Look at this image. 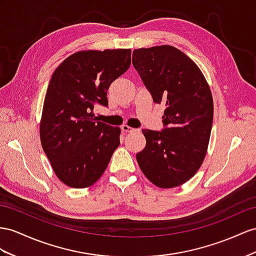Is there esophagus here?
I'll return each mask as SVG.
<instances>
[{"label": "esophagus", "mask_w": 256, "mask_h": 256, "mask_svg": "<svg viewBox=\"0 0 256 256\" xmlns=\"http://www.w3.org/2000/svg\"><path fill=\"white\" fill-rule=\"evenodd\" d=\"M121 130H123V132H126V133H132V132H135V130H137L136 128H133L128 126H122Z\"/></svg>", "instance_id": "1"}]
</instances>
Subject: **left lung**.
I'll use <instances>...</instances> for the list:
<instances>
[{
	"instance_id": "left-lung-1",
	"label": "left lung",
	"mask_w": 256,
	"mask_h": 256,
	"mask_svg": "<svg viewBox=\"0 0 256 256\" xmlns=\"http://www.w3.org/2000/svg\"><path fill=\"white\" fill-rule=\"evenodd\" d=\"M132 62L156 104H166L161 130H142L146 147L136 154L146 178L160 188L190 180L206 158L213 98L202 72L170 45L133 52Z\"/></svg>"
}]
</instances>
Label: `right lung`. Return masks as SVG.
Listing matches in <instances>:
<instances>
[{
  "mask_svg": "<svg viewBox=\"0 0 256 256\" xmlns=\"http://www.w3.org/2000/svg\"><path fill=\"white\" fill-rule=\"evenodd\" d=\"M130 50H83L54 71L45 95L41 144L57 178L86 188L106 171L120 145V128L93 118L96 104L108 107L107 92L130 64Z\"/></svg>",
  "mask_w": 256,
  "mask_h": 256,
  "instance_id": "add662e5",
  "label": "right lung"
}]
</instances>
